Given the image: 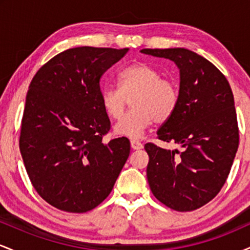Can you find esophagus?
Masks as SVG:
<instances>
[{
  "instance_id": "obj_1",
  "label": "esophagus",
  "mask_w": 250,
  "mask_h": 250,
  "mask_svg": "<svg viewBox=\"0 0 250 250\" xmlns=\"http://www.w3.org/2000/svg\"><path fill=\"white\" fill-rule=\"evenodd\" d=\"M130 147L133 150H139V149L143 148V145L141 142L136 141V140H133V141H130Z\"/></svg>"
}]
</instances>
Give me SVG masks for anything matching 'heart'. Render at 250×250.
Here are the masks:
<instances>
[{"label":"heart","mask_w":250,"mask_h":250,"mask_svg":"<svg viewBox=\"0 0 250 250\" xmlns=\"http://www.w3.org/2000/svg\"><path fill=\"white\" fill-rule=\"evenodd\" d=\"M119 88L107 85L101 90V104L111 119H120L125 113L128 100L131 110L116 123L117 135L140 139L146 129L155 121L165 123L175 113L179 91L170 80L146 63H135L119 74Z\"/></svg>","instance_id":"1"}]
</instances>
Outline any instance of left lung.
<instances>
[{
	"instance_id": "obj_1",
	"label": "left lung",
	"mask_w": 250,
	"mask_h": 250,
	"mask_svg": "<svg viewBox=\"0 0 250 250\" xmlns=\"http://www.w3.org/2000/svg\"><path fill=\"white\" fill-rule=\"evenodd\" d=\"M173 61L180 70L179 102L157 130L174 142L169 150L147 143V179L160 202L177 211L202 207L226 183L239 147L234 96L226 76L208 60L185 48L142 49Z\"/></svg>"
}]
</instances>
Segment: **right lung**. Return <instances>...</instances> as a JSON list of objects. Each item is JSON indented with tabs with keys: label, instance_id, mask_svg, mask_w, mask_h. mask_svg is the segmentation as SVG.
Listing matches in <instances>:
<instances>
[{
	"label": "right lung",
	"instance_id": "right-lung-1",
	"mask_svg": "<svg viewBox=\"0 0 250 250\" xmlns=\"http://www.w3.org/2000/svg\"><path fill=\"white\" fill-rule=\"evenodd\" d=\"M128 50L71 48L31 80L20 150L34 188L60 210L85 213L97 207L127 161V137L102 141L110 121L101 104L100 80Z\"/></svg>",
	"mask_w": 250,
	"mask_h": 250
}]
</instances>
